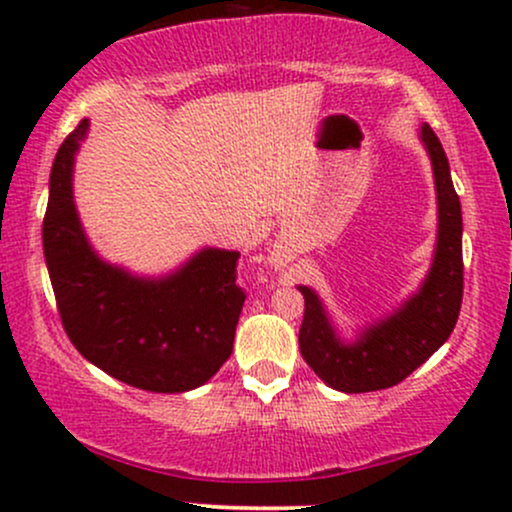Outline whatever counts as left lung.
<instances>
[{"mask_svg": "<svg viewBox=\"0 0 512 512\" xmlns=\"http://www.w3.org/2000/svg\"><path fill=\"white\" fill-rule=\"evenodd\" d=\"M433 163L438 192V248L428 279L414 298L395 315L378 322L356 344L346 346L334 337L320 301L308 286L303 325L298 332L301 354L310 368L339 392H375L402 383L428 361L457 325L464 289L462 264V209L452 187L448 156L431 127H421Z\"/></svg>", "mask_w": 512, "mask_h": 512, "instance_id": "left-lung-1", "label": "left lung"}]
</instances>
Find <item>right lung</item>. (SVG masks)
Returning <instances> with one entry per match:
<instances>
[{
  "mask_svg": "<svg viewBox=\"0 0 512 512\" xmlns=\"http://www.w3.org/2000/svg\"><path fill=\"white\" fill-rule=\"evenodd\" d=\"M88 120L67 134L50 173L45 262L67 337L81 356L149 392L204 385L228 361L245 291L238 252L202 250L168 279H134L86 243L72 199V166Z\"/></svg>",
  "mask_w": 512,
  "mask_h": 512,
  "instance_id": "1",
  "label": "right lung"
}]
</instances>
